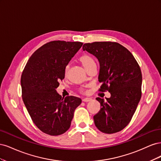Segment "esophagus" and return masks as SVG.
I'll use <instances>...</instances> for the list:
<instances>
[{
	"label": "esophagus",
	"instance_id": "esophagus-1",
	"mask_svg": "<svg viewBox=\"0 0 161 161\" xmlns=\"http://www.w3.org/2000/svg\"><path fill=\"white\" fill-rule=\"evenodd\" d=\"M92 99L91 98H84V99H82V101H84V102H89Z\"/></svg>",
	"mask_w": 161,
	"mask_h": 161
}]
</instances>
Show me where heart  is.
<instances>
[{"label": "heart", "mask_w": 161, "mask_h": 161, "mask_svg": "<svg viewBox=\"0 0 161 161\" xmlns=\"http://www.w3.org/2000/svg\"><path fill=\"white\" fill-rule=\"evenodd\" d=\"M79 60L86 70L89 69L91 66L95 65V62L93 59L87 54L82 55L79 58ZM80 91L81 92H85V89H81Z\"/></svg>", "instance_id": "b5f03b06"}]
</instances>
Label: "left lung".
I'll return each mask as SVG.
<instances>
[{
	"instance_id": "obj_1",
	"label": "left lung",
	"mask_w": 161,
	"mask_h": 161,
	"mask_svg": "<svg viewBox=\"0 0 161 161\" xmlns=\"http://www.w3.org/2000/svg\"><path fill=\"white\" fill-rule=\"evenodd\" d=\"M82 50L95 56L99 62V91H108L111 97L96 99L101 109L94 115L96 127L105 134L122 130L130 123L142 95V72L131 53L117 42L85 43Z\"/></svg>"
}]
</instances>
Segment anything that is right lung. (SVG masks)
Here are the masks:
<instances>
[{"mask_svg": "<svg viewBox=\"0 0 161 161\" xmlns=\"http://www.w3.org/2000/svg\"><path fill=\"white\" fill-rule=\"evenodd\" d=\"M83 43L52 41L34 52L25 66L21 79L22 98L33 123L43 133L64 134L70 127L81 99L74 96L64 99L58 93L65 69Z\"/></svg>", "mask_w": 161, "mask_h": 161, "instance_id": "right-lung-1", "label": "right lung"}]
</instances>
